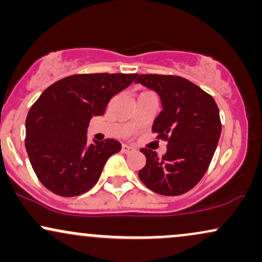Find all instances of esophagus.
<instances>
[{
	"instance_id": "obj_1",
	"label": "esophagus",
	"mask_w": 262,
	"mask_h": 262,
	"mask_svg": "<svg viewBox=\"0 0 262 262\" xmlns=\"http://www.w3.org/2000/svg\"><path fill=\"white\" fill-rule=\"evenodd\" d=\"M134 150H135V148H134V146H132V145H127V144H123V145H122V151L125 152V154L134 151Z\"/></svg>"
}]
</instances>
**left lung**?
<instances>
[{
	"label": "left lung",
	"instance_id": "8db88e82",
	"mask_svg": "<svg viewBox=\"0 0 262 262\" xmlns=\"http://www.w3.org/2000/svg\"><path fill=\"white\" fill-rule=\"evenodd\" d=\"M135 82L154 90L162 111L151 130L167 141L166 154L159 158L143 148L145 166L140 181L162 196H180L201 181L212 161L222 132L214 98L191 81L173 75H137Z\"/></svg>",
	"mask_w": 262,
	"mask_h": 262
}]
</instances>
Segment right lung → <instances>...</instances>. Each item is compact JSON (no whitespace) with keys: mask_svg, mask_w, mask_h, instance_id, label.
I'll use <instances>...</instances> for the list:
<instances>
[{"mask_svg":"<svg viewBox=\"0 0 262 262\" xmlns=\"http://www.w3.org/2000/svg\"><path fill=\"white\" fill-rule=\"evenodd\" d=\"M137 74H77L56 81L33 103L26 119V149L41 185L53 193L74 197L91 189L121 143L106 139L87 145L93 116L104 114L114 95Z\"/></svg>","mask_w":262,"mask_h":262,"instance_id":"obj_1","label":"right lung"}]
</instances>
